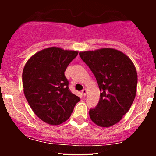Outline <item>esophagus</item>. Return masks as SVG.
<instances>
[{
	"label": "esophagus",
	"instance_id": "esophagus-1",
	"mask_svg": "<svg viewBox=\"0 0 156 156\" xmlns=\"http://www.w3.org/2000/svg\"><path fill=\"white\" fill-rule=\"evenodd\" d=\"M87 89H83V90H82V92H81V93L83 94V96H86V94H87Z\"/></svg>",
	"mask_w": 156,
	"mask_h": 156
}]
</instances>
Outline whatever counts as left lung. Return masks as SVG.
Listing matches in <instances>:
<instances>
[{
  "instance_id": "left-lung-1",
  "label": "left lung",
  "mask_w": 156,
  "mask_h": 156,
  "mask_svg": "<svg viewBox=\"0 0 156 156\" xmlns=\"http://www.w3.org/2000/svg\"><path fill=\"white\" fill-rule=\"evenodd\" d=\"M79 55L95 76L101 92L96 108L89 111L90 119L103 128L117 124L129 111L136 94L135 65L128 55L114 48L82 51Z\"/></svg>"
}]
</instances>
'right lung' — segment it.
I'll use <instances>...</instances> for the list:
<instances>
[{
	"label": "right lung",
	"instance_id": "1",
	"mask_svg": "<svg viewBox=\"0 0 156 156\" xmlns=\"http://www.w3.org/2000/svg\"><path fill=\"white\" fill-rule=\"evenodd\" d=\"M78 51L51 47L37 52L25 64L23 87L28 104L41 120L58 125L67 120L79 97L73 94L64 72Z\"/></svg>",
	"mask_w": 156,
	"mask_h": 156
}]
</instances>
